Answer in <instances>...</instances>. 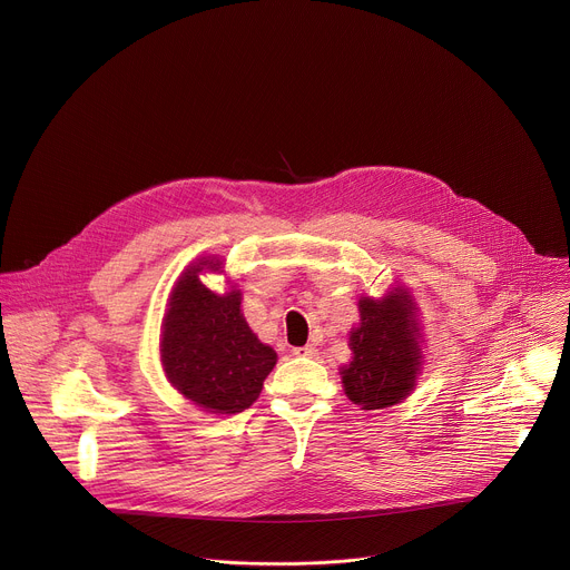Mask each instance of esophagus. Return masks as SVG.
Wrapping results in <instances>:
<instances>
[{
	"mask_svg": "<svg viewBox=\"0 0 570 570\" xmlns=\"http://www.w3.org/2000/svg\"><path fill=\"white\" fill-rule=\"evenodd\" d=\"M293 354L295 356H308V358H313L315 354H317V347H313V345H304V347H295L293 350Z\"/></svg>",
	"mask_w": 570,
	"mask_h": 570,
	"instance_id": "esophagus-1",
	"label": "esophagus"
}]
</instances>
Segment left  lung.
I'll use <instances>...</instances> for the list:
<instances>
[{
    "label": "left lung",
    "instance_id": "obj_1",
    "mask_svg": "<svg viewBox=\"0 0 570 570\" xmlns=\"http://www.w3.org/2000/svg\"><path fill=\"white\" fill-rule=\"evenodd\" d=\"M350 347L354 358L341 374L345 394L354 403L363 405V411H379L405 399L422 361L409 295L363 297L361 324L352 332Z\"/></svg>",
    "mask_w": 570,
    "mask_h": 570
}]
</instances>
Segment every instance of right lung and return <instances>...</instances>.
Returning a JSON list of instances; mask_svg holds the SVG:
<instances>
[{
	"label": "right lung",
	"instance_id": "obj_1",
	"mask_svg": "<svg viewBox=\"0 0 570 570\" xmlns=\"http://www.w3.org/2000/svg\"><path fill=\"white\" fill-rule=\"evenodd\" d=\"M191 266L174 288L161 332V365L169 381L200 409L234 415L257 401L277 354L259 343L240 315V293L216 295Z\"/></svg>",
	"mask_w": 570,
	"mask_h": 570
}]
</instances>
